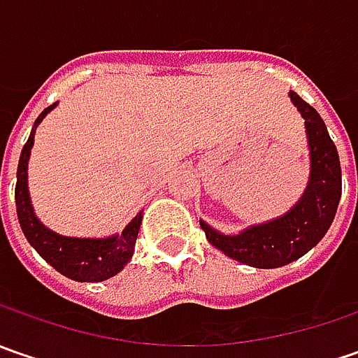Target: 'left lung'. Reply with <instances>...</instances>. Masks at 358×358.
<instances>
[{
  "label": "left lung",
  "mask_w": 358,
  "mask_h": 358,
  "mask_svg": "<svg viewBox=\"0 0 358 358\" xmlns=\"http://www.w3.org/2000/svg\"><path fill=\"white\" fill-rule=\"evenodd\" d=\"M289 95L305 117L310 147V179L303 199L287 215L239 235H221L201 221V229L213 247L249 267H282L309 253L331 227L343 191L337 147L324 121L295 91Z\"/></svg>",
  "instance_id": "1"
}]
</instances>
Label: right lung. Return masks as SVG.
<instances>
[{
    "label": "right lung",
    "instance_id": "right-lung-1",
    "mask_svg": "<svg viewBox=\"0 0 358 358\" xmlns=\"http://www.w3.org/2000/svg\"><path fill=\"white\" fill-rule=\"evenodd\" d=\"M55 103L45 107L41 115L35 119L31 135L21 149L20 165H17V183H15V207L20 219L21 231L25 239L31 243L37 253L41 255L55 271L79 282H99L117 275L121 268L129 263L137 233L141 227V213L123 229L121 235L109 239H76L62 237L39 223L34 215L31 201L27 193V161L34 147V137L37 125L43 121Z\"/></svg>",
    "mask_w": 358,
    "mask_h": 358
}]
</instances>
